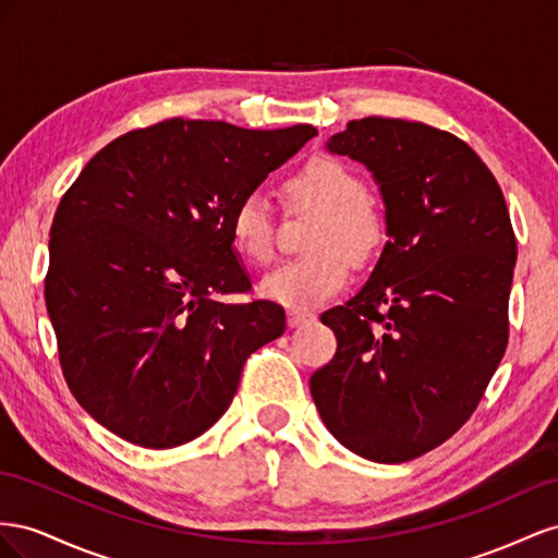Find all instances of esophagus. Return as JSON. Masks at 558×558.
Masks as SVG:
<instances>
[{
	"label": "esophagus",
	"mask_w": 558,
	"mask_h": 558,
	"mask_svg": "<svg viewBox=\"0 0 558 558\" xmlns=\"http://www.w3.org/2000/svg\"><path fill=\"white\" fill-rule=\"evenodd\" d=\"M313 320H315L313 313H299V311H290V313H288V325H290L292 329L304 327V325H308V323H313Z\"/></svg>",
	"instance_id": "34e87169"
}]
</instances>
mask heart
Masks as SVG:
<instances>
[{
    "instance_id": "obj_1",
    "label": "heart",
    "mask_w": 558,
    "mask_h": 558,
    "mask_svg": "<svg viewBox=\"0 0 558 558\" xmlns=\"http://www.w3.org/2000/svg\"><path fill=\"white\" fill-rule=\"evenodd\" d=\"M292 210H313L308 257L280 266L259 282L264 299L288 308H313L339 294L350 278V264H367L386 241V219L369 203L362 174L339 158L317 156L284 182ZM233 247L254 266L274 259V213L259 194L235 203L229 217Z\"/></svg>"
}]
</instances>
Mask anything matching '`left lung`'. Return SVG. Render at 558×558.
I'll list each match as a JSON object with an SVG mask.
<instances>
[{
	"mask_svg": "<svg viewBox=\"0 0 558 558\" xmlns=\"http://www.w3.org/2000/svg\"><path fill=\"white\" fill-rule=\"evenodd\" d=\"M327 151L374 174L390 241L364 288L323 313L337 355L311 395L345 449L407 463L458 433L498 369L517 238L496 178L451 133L367 117Z\"/></svg>",
	"mask_w": 558,
	"mask_h": 558,
	"instance_id": "left-lung-1",
	"label": "left lung"
}]
</instances>
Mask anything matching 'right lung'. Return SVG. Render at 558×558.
Segmentation results:
<instances>
[{"mask_svg":"<svg viewBox=\"0 0 558 558\" xmlns=\"http://www.w3.org/2000/svg\"><path fill=\"white\" fill-rule=\"evenodd\" d=\"M317 131L170 119L95 154L62 196L46 311L76 402L145 449L196 439L229 409L245 360L284 331L252 284L229 217Z\"/></svg>","mask_w":558,"mask_h":558,"instance_id":"obj_1","label":"right lung"}]
</instances>
